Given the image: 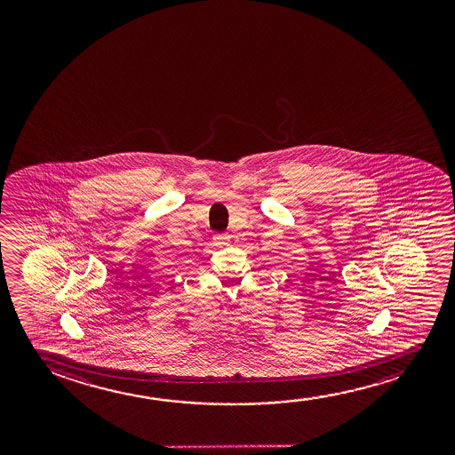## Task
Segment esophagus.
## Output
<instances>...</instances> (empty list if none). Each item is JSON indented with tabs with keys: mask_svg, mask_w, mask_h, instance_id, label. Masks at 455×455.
<instances>
[{
	"mask_svg": "<svg viewBox=\"0 0 455 455\" xmlns=\"http://www.w3.org/2000/svg\"><path fill=\"white\" fill-rule=\"evenodd\" d=\"M228 239H230V237L227 236V235H220V233L214 235V241H216V243H219V245H224V243H228Z\"/></svg>",
	"mask_w": 455,
	"mask_h": 455,
	"instance_id": "obj_1",
	"label": "esophagus"
}]
</instances>
